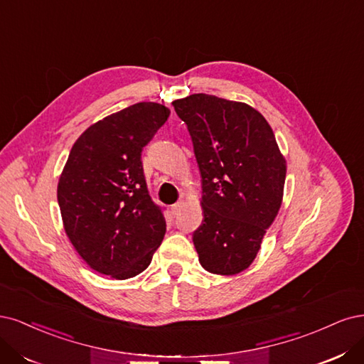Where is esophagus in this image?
Here are the masks:
<instances>
[{"label":"esophagus","instance_id":"obj_1","mask_svg":"<svg viewBox=\"0 0 364 364\" xmlns=\"http://www.w3.org/2000/svg\"><path fill=\"white\" fill-rule=\"evenodd\" d=\"M181 207H183V201H178V203H175L173 205H172V215H178L180 213V210H181Z\"/></svg>","mask_w":364,"mask_h":364}]
</instances>
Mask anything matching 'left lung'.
Listing matches in <instances>:
<instances>
[{
    "label": "left lung",
    "mask_w": 364,
    "mask_h": 364,
    "mask_svg": "<svg viewBox=\"0 0 364 364\" xmlns=\"http://www.w3.org/2000/svg\"><path fill=\"white\" fill-rule=\"evenodd\" d=\"M172 104L203 178L204 220L193 232L199 263L212 274H239L281 207L286 160L271 125L248 104L207 93Z\"/></svg>",
    "instance_id": "1"
}]
</instances>
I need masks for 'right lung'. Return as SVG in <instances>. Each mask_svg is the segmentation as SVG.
I'll list each match as a JSON object with an SVG mask.
<instances>
[{"mask_svg":"<svg viewBox=\"0 0 364 364\" xmlns=\"http://www.w3.org/2000/svg\"><path fill=\"white\" fill-rule=\"evenodd\" d=\"M169 109L137 102L81 134L58 180L65 231L93 271L127 279L144 272L166 232L163 207L149 196L142 151Z\"/></svg>","mask_w":364,"mask_h":364,"instance_id":"right-lung-1","label":"right lung"}]
</instances>
